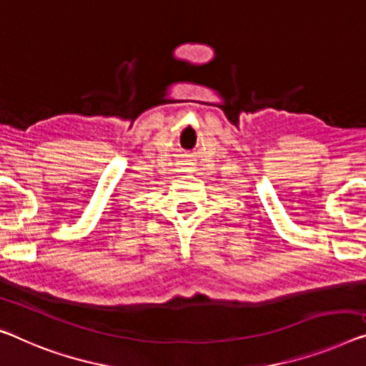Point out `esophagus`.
<instances>
[{"mask_svg":"<svg viewBox=\"0 0 366 366\" xmlns=\"http://www.w3.org/2000/svg\"><path fill=\"white\" fill-rule=\"evenodd\" d=\"M182 171H190V167H185V166H184V167H182Z\"/></svg>","mask_w":366,"mask_h":366,"instance_id":"esophagus-1","label":"esophagus"}]
</instances>
